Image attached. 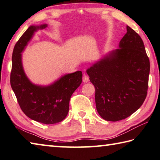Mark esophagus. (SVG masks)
I'll return each mask as SVG.
<instances>
[{
  "label": "esophagus",
  "instance_id": "1",
  "mask_svg": "<svg viewBox=\"0 0 160 160\" xmlns=\"http://www.w3.org/2000/svg\"><path fill=\"white\" fill-rule=\"evenodd\" d=\"M82 80L84 82H88L89 80H90V78H89L88 75H84L83 77H82Z\"/></svg>",
  "mask_w": 160,
  "mask_h": 160
}]
</instances>
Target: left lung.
I'll list each match as a JSON object with an SVG mask.
<instances>
[{
	"instance_id": "1",
	"label": "left lung",
	"mask_w": 160,
	"mask_h": 160,
	"mask_svg": "<svg viewBox=\"0 0 160 160\" xmlns=\"http://www.w3.org/2000/svg\"><path fill=\"white\" fill-rule=\"evenodd\" d=\"M113 51L87 70L95 88L97 112L109 121L125 119L147 97L150 60L141 37L130 27Z\"/></svg>"
}]
</instances>
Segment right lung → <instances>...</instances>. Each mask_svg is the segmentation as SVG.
<instances>
[{
    "instance_id": "1",
    "label": "right lung",
    "mask_w": 160,
    "mask_h": 160,
    "mask_svg": "<svg viewBox=\"0 0 160 160\" xmlns=\"http://www.w3.org/2000/svg\"><path fill=\"white\" fill-rule=\"evenodd\" d=\"M47 27V25L30 26L15 44L12 56L10 85L22 111L27 116L37 122L53 124L66 117L70 99L82 82V73L79 70L67 74L47 87L35 85L28 80L22 65L21 53L34 32Z\"/></svg>"
}]
</instances>
